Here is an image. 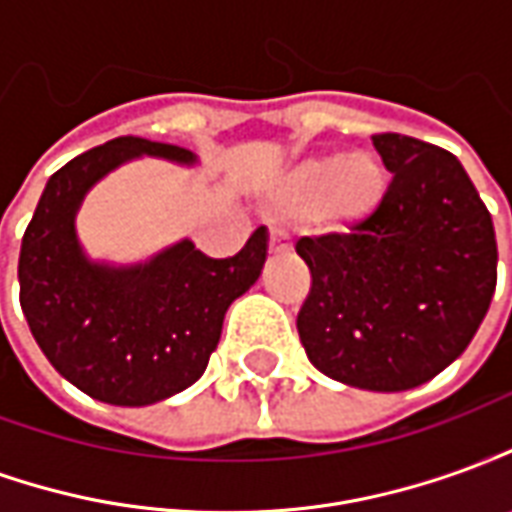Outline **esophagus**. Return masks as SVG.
<instances>
[{"instance_id":"1","label":"esophagus","mask_w":512,"mask_h":512,"mask_svg":"<svg viewBox=\"0 0 512 512\" xmlns=\"http://www.w3.org/2000/svg\"><path fill=\"white\" fill-rule=\"evenodd\" d=\"M268 252H271V255H288L290 244L285 241V235L271 233V238H268Z\"/></svg>"}]
</instances>
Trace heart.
Returning a JSON list of instances; mask_svg holds the SVG:
<instances>
[{"label": "heart", "instance_id": "b5f03b06", "mask_svg": "<svg viewBox=\"0 0 512 512\" xmlns=\"http://www.w3.org/2000/svg\"><path fill=\"white\" fill-rule=\"evenodd\" d=\"M389 178L384 164L367 150L304 158L268 183L271 211L304 222L312 233L348 235L367 224L386 202Z\"/></svg>", "mask_w": 512, "mask_h": 512}]
</instances>
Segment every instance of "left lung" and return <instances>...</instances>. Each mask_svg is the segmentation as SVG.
<instances>
[{
	"label": "left lung",
	"instance_id": "obj_1",
	"mask_svg": "<svg viewBox=\"0 0 512 512\" xmlns=\"http://www.w3.org/2000/svg\"><path fill=\"white\" fill-rule=\"evenodd\" d=\"M373 145L392 172L386 202L354 233L296 244L312 274L296 326L323 376L403 392L472 343L496 288V238L452 153L403 134Z\"/></svg>",
	"mask_w": 512,
	"mask_h": 512
}]
</instances>
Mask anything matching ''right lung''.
Returning <instances> with one entry per match:
<instances>
[{
    "mask_svg": "<svg viewBox=\"0 0 512 512\" xmlns=\"http://www.w3.org/2000/svg\"><path fill=\"white\" fill-rule=\"evenodd\" d=\"M194 167L191 150L120 136L57 169L29 222L18 285L32 337L54 370L112 406H150L189 389L222 337L224 312L263 271L260 227L233 257L213 260L189 238L145 263H106L84 252L76 213L87 191L134 158Z\"/></svg>",
    "mask_w": 512,
    "mask_h": 512,
    "instance_id": "obj_1",
    "label": "right lung"
}]
</instances>
